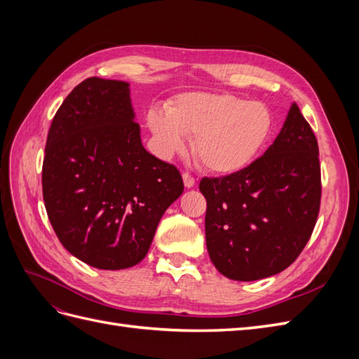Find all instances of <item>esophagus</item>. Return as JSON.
<instances>
[{
    "instance_id": "1",
    "label": "esophagus",
    "mask_w": 359,
    "mask_h": 359,
    "mask_svg": "<svg viewBox=\"0 0 359 359\" xmlns=\"http://www.w3.org/2000/svg\"><path fill=\"white\" fill-rule=\"evenodd\" d=\"M182 181H184V186H186L187 189L194 187V182H196L189 172H184V173H182Z\"/></svg>"
}]
</instances>
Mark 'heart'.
<instances>
[{
  "label": "heart",
  "mask_w": 359,
  "mask_h": 359,
  "mask_svg": "<svg viewBox=\"0 0 359 359\" xmlns=\"http://www.w3.org/2000/svg\"><path fill=\"white\" fill-rule=\"evenodd\" d=\"M147 121L161 156L178 153L186 136H194V157L219 175L247 168L273 130V115L264 103L214 93L180 94L166 112L151 109Z\"/></svg>",
  "instance_id": "1"
}]
</instances>
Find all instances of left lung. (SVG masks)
Segmentation results:
<instances>
[{"mask_svg":"<svg viewBox=\"0 0 359 359\" xmlns=\"http://www.w3.org/2000/svg\"><path fill=\"white\" fill-rule=\"evenodd\" d=\"M205 236L211 262L238 281L286 269L309 243L320 206L319 148L292 103L278 136L262 157L222 178H202Z\"/></svg>","mask_w":359,"mask_h":359,"instance_id":"8db88e82","label":"left lung"}]
</instances>
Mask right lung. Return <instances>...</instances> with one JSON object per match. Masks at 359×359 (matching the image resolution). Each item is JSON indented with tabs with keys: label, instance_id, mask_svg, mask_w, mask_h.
<instances>
[{
	"label": "right lung",
	"instance_id": "obj_1",
	"mask_svg": "<svg viewBox=\"0 0 359 359\" xmlns=\"http://www.w3.org/2000/svg\"><path fill=\"white\" fill-rule=\"evenodd\" d=\"M45 154L43 201L61 244L99 269L139 264L184 184L144 148L130 85L81 82L52 119Z\"/></svg>",
	"mask_w": 359,
	"mask_h": 359
}]
</instances>
